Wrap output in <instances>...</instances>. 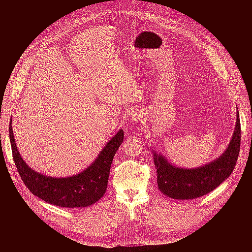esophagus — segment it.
Listing matches in <instances>:
<instances>
[{"mask_svg":"<svg viewBox=\"0 0 252 252\" xmlns=\"http://www.w3.org/2000/svg\"><path fill=\"white\" fill-rule=\"evenodd\" d=\"M143 117V113L139 110H135L131 112V118H133L134 122H140Z\"/></svg>","mask_w":252,"mask_h":252,"instance_id":"1","label":"esophagus"}]
</instances>
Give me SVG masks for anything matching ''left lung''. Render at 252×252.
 Listing matches in <instances>:
<instances>
[{
    "instance_id": "left-lung-1",
    "label": "left lung",
    "mask_w": 252,
    "mask_h": 252,
    "mask_svg": "<svg viewBox=\"0 0 252 252\" xmlns=\"http://www.w3.org/2000/svg\"><path fill=\"white\" fill-rule=\"evenodd\" d=\"M240 144L241 125L239 113H237L236 127L229 147L213 162L194 169H185L171 166L163 156L154 153L158 189L166 196L181 200L195 199L211 192L232 174L240 152Z\"/></svg>"
}]
</instances>
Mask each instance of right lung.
Here are the masks:
<instances>
[{"instance_id":"add662e5","label":"right lung","mask_w":252,"mask_h":252,"mask_svg":"<svg viewBox=\"0 0 252 252\" xmlns=\"http://www.w3.org/2000/svg\"><path fill=\"white\" fill-rule=\"evenodd\" d=\"M11 124L10 121L9 136L13 160L22 182L33 195L50 204L66 208L90 206L103 197L107 188L113 157L124 141L123 129H119L101 151L95 162L83 173L58 179L38 174L23 161L16 147Z\"/></svg>"}]
</instances>
